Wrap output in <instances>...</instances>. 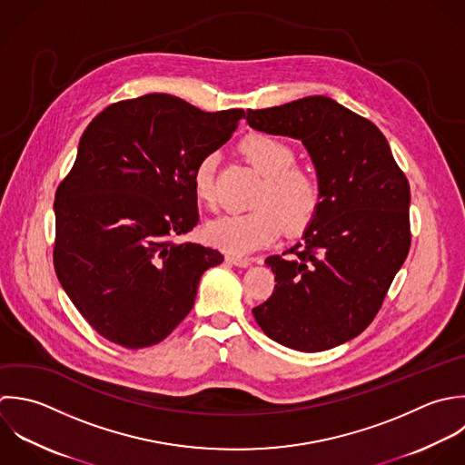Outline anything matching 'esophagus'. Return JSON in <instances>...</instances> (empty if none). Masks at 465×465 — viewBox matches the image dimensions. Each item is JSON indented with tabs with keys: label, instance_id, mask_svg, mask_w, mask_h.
<instances>
[{
	"label": "esophagus",
	"instance_id": "1",
	"mask_svg": "<svg viewBox=\"0 0 465 465\" xmlns=\"http://www.w3.org/2000/svg\"><path fill=\"white\" fill-rule=\"evenodd\" d=\"M226 262L239 266V268H248L252 264V259L248 257H239V255H226Z\"/></svg>",
	"mask_w": 465,
	"mask_h": 465
}]
</instances>
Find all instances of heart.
Segmentation results:
<instances>
[{
    "label": "heart",
    "mask_w": 465,
    "mask_h": 465,
    "mask_svg": "<svg viewBox=\"0 0 465 465\" xmlns=\"http://www.w3.org/2000/svg\"><path fill=\"white\" fill-rule=\"evenodd\" d=\"M241 152L264 177L255 197L257 208L246 213L221 215L206 226L208 242L232 255H248L272 244L284 226L288 232L302 230L321 204L317 177L295 166L297 155L282 139L252 134L242 139ZM213 181L215 155L210 153L192 172L193 193L199 201H213Z\"/></svg>",
    "instance_id": "1"
}]
</instances>
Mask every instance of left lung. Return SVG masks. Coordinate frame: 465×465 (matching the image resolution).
<instances>
[{
  "label": "left lung",
  "instance_id": "1",
  "mask_svg": "<svg viewBox=\"0 0 465 465\" xmlns=\"http://www.w3.org/2000/svg\"><path fill=\"white\" fill-rule=\"evenodd\" d=\"M246 121L302 141L321 184L302 241L266 259L277 284L253 317L286 348L331 350L371 324L408 257L410 183L384 134L331 97L248 110Z\"/></svg>",
  "mask_w": 465,
  "mask_h": 465
}]
</instances>
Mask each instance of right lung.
<instances>
[{
	"label": "right lung",
	"instance_id": "1",
	"mask_svg": "<svg viewBox=\"0 0 465 465\" xmlns=\"http://www.w3.org/2000/svg\"><path fill=\"white\" fill-rule=\"evenodd\" d=\"M244 110L203 112L146 94L106 106L55 192V275L86 322L128 350L164 341L190 313L217 250L173 242L199 221L192 172Z\"/></svg>",
	"mask_w": 465,
	"mask_h": 465
}]
</instances>
